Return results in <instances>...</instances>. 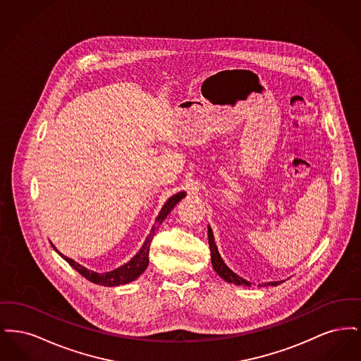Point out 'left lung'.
Listing matches in <instances>:
<instances>
[{
  "label": "left lung",
  "instance_id": "left-lung-1",
  "mask_svg": "<svg viewBox=\"0 0 361 361\" xmlns=\"http://www.w3.org/2000/svg\"><path fill=\"white\" fill-rule=\"evenodd\" d=\"M208 243H209V250H211V262H212V267L215 269V272L218 275L221 276L224 280H226L227 283H233V284H237V286H245V287H250L252 284L246 280H243L242 277L238 275H235L231 269L227 268V265L224 264V259L221 257L219 252H218V247L215 245V240H214V234H212V230L211 227H208ZM280 284V281H275V283H267V284H261V286H277ZM259 286V287H261Z\"/></svg>",
  "mask_w": 361,
  "mask_h": 361
}]
</instances>
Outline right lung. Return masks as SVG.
Instances as JSON below:
<instances>
[{
    "label": "right lung",
    "mask_w": 361,
    "mask_h": 361,
    "mask_svg": "<svg viewBox=\"0 0 361 361\" xmlns=\"http://www.w3.org/2000/svg\"><path fill=\"white\" fill-rule=\"evenodd\" d=\"M185 196L184 192H178L177 195L172 196L159 212V215L157 216V221L158 224H161L166 215L172 211L173 207L176 206L183 197ZM155 230H157V224L153 226L149 237L145 240L142 249L137 253V256L133 258L131 261H128L127 264H124L121 268L115 269V271H111V272H105V274H96V272H92V271H87L84 267H81L80 264H77L75 261H73L71 258H68L66 256H63L62 253H59L54 246V249L58 252V255L61 257L63 258L65 261L69 262L70 267H73L78 274L81 276H84L86 280L94 283V284H100L104 287H115V286H121V284H127L130 281H134L135 279H137L139 276L142 275L145 272V269L147 268L149 265V250H150V243L154 237Z\"/></svg>",
    "instance_id": "add662e5"
}]
</instances>
